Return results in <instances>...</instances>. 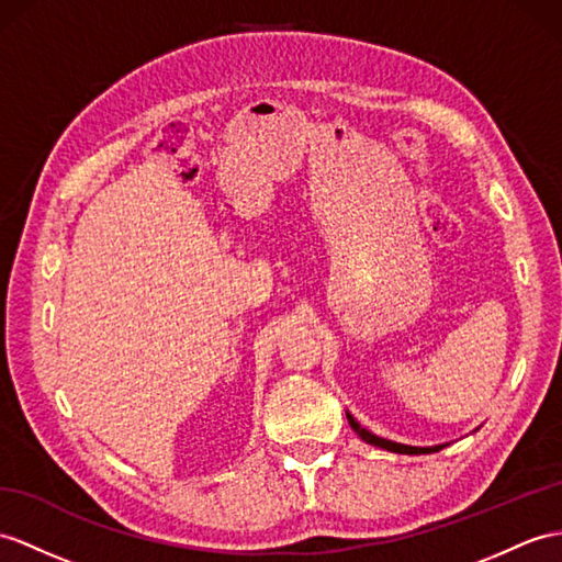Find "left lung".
I'll use <instances>...</instances> for the list:
<instances>
[{
  "label": "left lung",
  "instance_id": "obj_1",
  "mask_svg": "<svg viewBox=\"0 0 562 562\" xmlns=\"http://www.w3.org/2000/svg\"><path fill=\"white\" fill-rule=\"evenodd\" d=\"M348 417V424L352 427V431L360 436V439L369 446H376V448H384V450H391V453H401V456H427V453H439L441 448H446L448 443H441V446H407V443H398V441H391V439H381V436L372 434L369 429H364L362 424L355 419L350 413H346ZM476 431V429H474Z\"/></svg>",
  "mask_w": 562,
  "mask_h": 562
}]
</instances>
